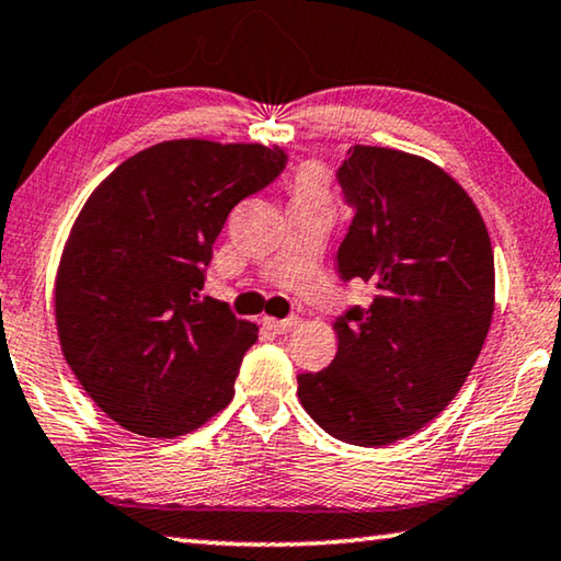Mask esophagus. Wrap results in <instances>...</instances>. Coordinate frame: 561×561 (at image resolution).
I'll return each mask as SVG.
<instances>
[{
  "mask_svg": "<svg viewBox=\"0 0 561 561\" xmlns=\"http://www.w3.org/2000/svg\"><path fill=\"white\" fill-rule=\"evenodd\" d=\"M262 324L270 327L272 332H277V334H289L291 329H295V327L299 324V317H289V319H272V317H264Z\"/></svg>",
  "mask_w": 561,
  "mask_h": 561,
  "instance_id": "34e87169",
  "label": "esophagus"
}]
</instances>
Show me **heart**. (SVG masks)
Segmentation results:
<instances>
[{
	"label": "heart",
	"mask_w": 561,
	"mask_h": 561,
	"mask_svg": "<svg viewBox=\"0 0 561 561\" xmlns=\"http://www.w3.org/2000/svg\"><path fill=\"white\" fill-rule=\"evenodd\" d=\"M291 199L299 202H329L332 190H329V174L322 164L307 162L301 164L289 180Z\"/></svg>",
	"instance_id": "b5f03b06"
}]
</instances>
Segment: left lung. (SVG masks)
Wrapping results in <instances>:
<instances>
[{
  "label": "left lung",
  "instance_id": "obj_1",
  "mask_svg": "<svg viewBox=\"0 0 561 561\" xmlns=\"http://www.w3.org/2000/svg\"><path fill=\"white\" fill-rule=\"evenodd\" d=\"M340 182L357 215L336 266L377 295L336 319V357L299 375L297 394L332 437L381 447L467 381L494 314V254L472 197L430 159L354 145Z\"/></svg>",
  "mask_w": 561,
  "mask_h": 561
}]
</instances>
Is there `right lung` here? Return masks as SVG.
<instances>
[{
    "label": "right lung",
    "instance_id": "1",
    "mask_svg": "<svg viewBox=\"0 0 561 561\" xmlns=\"http://www.w3.org/2000/svg\"><path fill=\"white\" fill-rule=\"evenodd\" d=\"M279 147L169 139L96 184L61 249V354L92 402L127 432L174 439L234 397L260 327L199 299L234 204L282 172Z\"/></svg>",
    "mask_w": 561,
    "mask_h": 561
}]
</instances>
